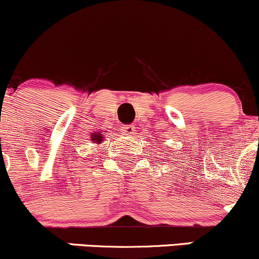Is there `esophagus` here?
<instances>
[{"mask_svg": "<svg viewBox=\"0 0 259 259\" xmlns=\"http://www.w3.org/2000/svg\"><path fill=\"white\" fill-rule=\"evenodd\" d=\"M121 131L123 132V135L128 136V137H132V136H135V133H136L135 126H133V124H124V126L122 127Z\"/></svg>", "mask_w": 259, "mask_h": 259, "instance_id": "34e87169", "label": "esophagus"}]
</instances>
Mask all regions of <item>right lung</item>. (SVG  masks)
<instances>
[{"mask_svg":"<svg viewBox=\"0 0 259 259\" xmlns=\"http://www.w3.org/2000/svg\"><path fill=\"white\" fill-rule=\"evenodd\" d=\"M104 132H101V131H97V132H94L91 133V141H93V143H96V144H101V142L104 141V135H102Z\"/></svg>","mask_w":259,"mask_h":259,"instance_id":"right-lung-1","label":"right lung"}]
</instances>
